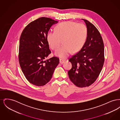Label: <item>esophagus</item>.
<instances>
[{
	"instance_id": "1",
	"label": "esophagus",
	"mask_w": 120,
	"mask_h": 120,
	"mask_svg": "<svg viewBox=\"0 0 120 120\" xmlns=\"http://www.w3.org/2000/svg\"><path fill=\"white\" fill-rule=\"evenodd\" d=\"M65 61H66V60H63V59H60V61H59V62H60V63L61 64H63V63H64L65 62Z\"/></svg>"
}]
</instances>
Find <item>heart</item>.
Wrapping results in <instances>:
<instances>
[{
  "label": "heart",
  "instance_id": "heart-1",
  "mask_svg": "<svg viewBox=\"0 0 120 120\" xmlns=\"http://www.w3.org/2000/svg\"><path fill=\"white\" fill-rule=\"evenodd\" d=\"M87 35V28L83 23L67 21L56 26L55 31H49L46 39L49 47L56 50L63 40L64 45L59 48L55 55L62 58L72 52L80 51L84 45Z\"/></svg>",
  "mask_w": 120,
  "mask_h": 120
}]
</instances>
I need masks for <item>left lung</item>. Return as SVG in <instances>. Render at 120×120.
Here are the masks:
<instances>
[{"label":"left lung","mask_w":120,"mask_h":120,"mask_svg":"<svg viewBox=\"0 0 120 120\" xmlns=\"http://www.w3.org/2000/svg\"><path fill=\"white\" fill-rule=\"evenodd\" d=\"M82 19L87 28L86 40L80 51L69 59L72 68L68 71L71 81L80 88L89 86L95 82L104 62V44L101 34L93 24Z\"/></svg>","instance_id":"1"}]
</instances>
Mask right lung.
Returning <instances> with one entry per match:
<instances>
[{
    "label": "right lung",
    "mask_w": 120,
    "mask_h": 120,
    "mask_svg": "<svg viewBox=\"0 0 120 120\" xmlns=\"http://www.w3.org/2000/svg\"><path fill=\"white\" fill-rule=\"evenodd\" d=\"M57 22L50 18L40 17L29 23L21 35L19 62L26 79L35 86L48 83L59 63L56 57L45 60L51 52L46 39L47 33Z\"/></svg>",
    "instance_id": "right-lung-1"
}]
</instances>
